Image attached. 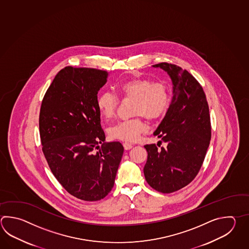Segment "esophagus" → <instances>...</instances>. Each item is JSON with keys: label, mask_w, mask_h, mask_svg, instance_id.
Returning <instances> with one entry per match:
<instances>
[{"label": "esophagus", "mask_w": 249, "mask_h": 249, "mask_svg": "<svg viewBox=\"0 0 249 249\" xmlns=\"http://www.w3.org/2000/svg\"><path fill=\"white\" fill-rule=\"evenodd\" d=\"M123 146H124V149L125 150H129V149H131L133 147L132 144L131 143H129V142H123Z\"/></svg>", "instance_id": "34e87169"}]
</instances>
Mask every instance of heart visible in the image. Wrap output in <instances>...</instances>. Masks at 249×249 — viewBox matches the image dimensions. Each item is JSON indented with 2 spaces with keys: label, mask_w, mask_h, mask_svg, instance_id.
Listing matches in <instances>:
<instances>
[{
  "label": "heart",
  "mask_w": 249,
  "mask_h": 249,
  "mask_svg": "<svg viewBox=\"0 0 249 249\" xmlns=\"http://www.w3.org/2000/svg\"><path fill=\"white\" fill-rule=\"evenodd\" d=\"M118 94L124 99H134L132 112L134 118L118 122L109 128V136L113 139L134 142L146 131L144 117L156 121L165 115L170 103L168 85L163 81H154L142 77L122 81L116 86ZM116 94L106 90L98 95L97 107L101 116L110 120L116 113L119 106Z\"/></svg>",
  "instance_id": "b5f03b06"
}]
</instances>
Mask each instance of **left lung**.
Masks as SVG:
<instances>
[{
  "instance_id": "8db88e82",
  "label": "left lung",
  "mask_w": 249,
  "mask_h": 249,
  "mask_svg": "<svg viewBox=\"0 0 249 249\" xmlns=\"http://www.w3.org/2000/svg\"><path fill=\"white\" fill-rule=\"evenodd\" d=\"M152 66L169 74L174 97L153 133L167 146L144 145L148 156L143 174L154 190L171 193L191 183L203 164L211 139L209 108L202 87L189 71L168 63Z\"/></svg>"
}]
</instances>
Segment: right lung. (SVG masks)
<instances>
[{
	"mask_svg": "<svg viewBox=\"0 0 249 249\" xmlns=\"http://www.w3.org/2000/svg\"><path fill=\"white\" fill-rule=\"evenodd\" d=\"M108 72L66 66L57 72L41 102L42 152L51 172L67 193L86 201L105 198L114 185L124 148L106 140L97 92Z\"/></svg>",
	"mask_w": 249,
	"mask_h": 249,
	"instance_id": "1",
	"label": "right lung"
}]
</instances>
